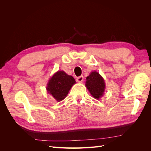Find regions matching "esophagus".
I'll return each mask as SVG.
<instances>
[{
  "label": "esophagus",
  "instance_id": "34e87169",
  "mask_svg": "<svg viewBox=\"0 0 151 151\" xmlns=\"http://www.w3.org/2000/svg\"><path fill=\"white\" fill-rule=\"evenodd\" d=\"M84 81V77L83 76H79L77 78V81L78 82V83H82Z\"/></svg>",
  "mask_w": 151,
  "mask_h": 151
}]
</instances>
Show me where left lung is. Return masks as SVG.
I'll return each instance as SVG.
<instances>
[{
	"instance_id": "8db88e82",
	"label": "left lung",
	"mask_w": 151,
	"mask_h": 151,
	"mask_svg": "<svg viewBox=\"0 0 151 151\" xmlns=\"http://www.w3.org/2000/svg\"><path fill=\"white\" fill-rule=\"evenodd\" d=\"M85 85L92 96L98 100L103 96L106 88L104 79L96 71L91 72L86 77Z\"/></svg>"
}]
</instances>
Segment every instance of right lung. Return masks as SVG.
Here are the masks:
<instances>
[{"instance_id":"obj_1","label":"right lung","mask_w":151,"mask_h":151,"mask_svg":"<svg viewBox=\"0 0 151 151\" xmlns=\"http://www.w3.org/2000/svg\"><path fill=\"white\" fill-rule=\"evenodd\" d=\"M76 83L72 76L67 74L63 70L57 71L49 79L47 91L59 102L67 97L72 86Z\"/></svg>"}]
</instances>
